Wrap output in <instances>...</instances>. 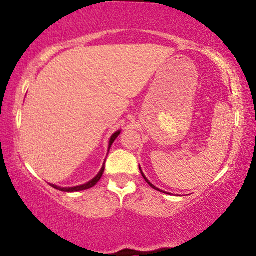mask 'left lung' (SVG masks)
Here are the masks:
<instances>
[{
  "instance_id": "left-lung-1",
  "label": "left lung",
  "mask_w": 256,
  "mask_h": 256,
  "mask_svg": "<svg viewBox=\"0 0 256 256\" xmlns=\"http://www.w3.org/2000/svg\"><path fill=\"white\" fill-rule=\"evenodd\" d=\"M140 170H141V168H140ZM141 174H142V176H144V178L146 180V183H148V184H149V185L151 186V188H154V190H160L159 188H156V186H154L152 184H151V183H150V182H149L148 180H146V176H144V172H142V170H141ZM160 192H162V190H160Z\"/></svg>"
}]
</instances>
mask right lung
<instances>
[{
  "label": "right lung",
  "mask_w": 256,
  "mask_h": 256,
  "mask_svg": "<svg viewBox=\"0 0 256 256\" xmlns=\"http://www.w3.org/2000/svg\"><path fill=\"white\" fill-rule=\"evenodd\" d=\"M120 131H118V132H115V133L112 134V136L110 140V146H112V142H114V141L116 140V138H118V136H120ZM104 170H105V164H102V168L100 170V172H98V175H97L96 177H94V178H92V180H90V182H88V183H86V184H84V185L74 186V188H58V186H56V185H52V184H50V186H52V188H56V190H63V192H76V190H88V188H92V186H94V185H96V184L98 183L99 180L102 178V174H104Z\"/></svg>",
  "instance_id": "obj_1"
}]
</instances>
